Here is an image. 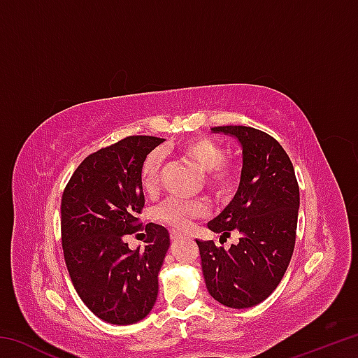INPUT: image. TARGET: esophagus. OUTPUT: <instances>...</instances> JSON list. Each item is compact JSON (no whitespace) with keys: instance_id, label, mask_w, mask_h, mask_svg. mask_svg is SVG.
<instances>
[{"instance_id":"34e87169","label":"esophagus","mask_w":358,"mask_h":358,"mask_svg":"<svg viewBox=\"0 0 358 358\" xmlns=\"http://www.w3.org/2000/svg\"><path fill=\"white\" fill-rule=\"evenodd\" d=\"M171 238H172L173 241H178V240L183 238V234L178 232V230H171Z\"/></svg>"}]
</instances>
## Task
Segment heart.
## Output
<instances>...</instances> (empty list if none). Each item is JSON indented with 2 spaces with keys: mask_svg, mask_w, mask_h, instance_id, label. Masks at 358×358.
<instances>
[{
  "mask_svg": "<svg viewBox=\"0 0 358 358\" xmlns=\"http://www.w3.org/2000/svg\"><path fill=\"white\" fill-rule=\"evenodd\" d=\"M178 153L191 161L199 171L203 172L205 181L217 196H227L237 186L238 167L232 161L224 159V150L220 143L208 137H191L177 145ZM162 167V155L153 151L143 161L141 183L145 191L153 192L157 186V175ZM210 213V203L205 199L169 197L156 210V216L162 222L178 230L191 226L192 217H203Z\"/></svg>",
  "mask_w": 358,
  "mask_h": 358,
  "instance_id": "obj_1",
  "label": "heart"
}]
</instances>
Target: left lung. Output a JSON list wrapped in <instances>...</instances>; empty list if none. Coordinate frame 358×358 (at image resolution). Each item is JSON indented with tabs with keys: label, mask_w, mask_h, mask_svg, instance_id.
<instances>
[{
	"label": "left lung",
	"mask_w": 358,
	"mask_h": 358,
	"mask_svg": "<svg viewBox=\"0 0 358 358\" xmlns=\"http://www.w3.org/2000/svg\"><path fill=\"white\" fill-rule=\"evenodd\" d=\"M241 145L243 167L232 202L208 229L221 237L238 232L229 250L213 240H196L210 295L221 305L243 310L264 301L281 282L292 257L300 191L292 162L273 137L248 126H217Z\"/></svg>",
	"instance_id": "8db88e82"
}]
</instances>
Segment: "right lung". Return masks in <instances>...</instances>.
<instances>
[{
	"label": "right lung",
	"mask_w": 358,
	"mask_h": 358,
	"mask_svg": "<svg viewBox=\"0 0 358 358\" xmlns=\"http://www.w3.org/2000/svg\"><path fill=\"white\" fill-rule=\"evenodd\" d=\"M164 138L131 136L87 156L62 199L64 262L78 296L94 316L129 325L148 316L157 275L171 246L166 227L145 226V248L131 251L124 238L142 229L145 197L141 171Z\"/></svg>",
	"instance_id": "add662e5"
}]
</instances>
